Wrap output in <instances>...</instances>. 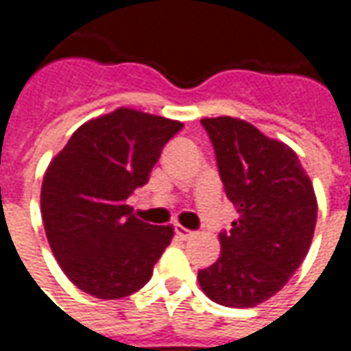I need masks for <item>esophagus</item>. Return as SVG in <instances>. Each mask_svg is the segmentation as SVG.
<instances>
[{"instance_id":"esophagus-1","label":"esophagus","mask_w":351,"mask_h":351,"mask_svg":"<svg viewBox=\"0 0 351 351\" xmlns=\"http://www.w3.org/2000/svg\"><path fill=\"white\" fill-rule=\"evenodd\" d=\"M175 231H176V235L180 237V239H184V241L194 235V231H190V229H186V227H182V225H176Z\"/></svg>"}]
</instances>
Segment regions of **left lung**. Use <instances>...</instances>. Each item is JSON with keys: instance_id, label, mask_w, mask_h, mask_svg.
<instances>
[{"instance_id": "obj_1", "label": "left lung", "mask_w": 351, "mask_h": 351, "mask_svg": "<svg viewBox=\"0 0 351 351\" xmlns=\"http://www.w3.org/2000/svg\"><path fill=\"white\" fill-rule=\"evenodd\" d=\"M217 171L239 219L219 233L221 254L198 272L204 293L225 307H254L276 295L307 256L317 198L287 145L245 120L204 118Z\"/></svg>"}]
</instances>
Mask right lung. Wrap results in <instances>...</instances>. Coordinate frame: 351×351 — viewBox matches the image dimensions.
I'll list each match as a JSON object with an SVG mask.
<instances>
[{
	"label": "right lung",
	"instance_id": "add662e5",
	"mask_svg": "<svg viewBox=\"0 0 351 351\" xmlns=\"http://www.w3.org/2000/svg\"><path fill=\"white\" fill-rule=\"evenodd\" d=\"M180 130L176 120L118 108L83 124L50 163L40 194L44 229L81 291L120 299L149 282L173 227L136 219L128 198Z\"/></svg>",
	"mask_w": 351,
	"mask_h": 351
}]
</instances>
